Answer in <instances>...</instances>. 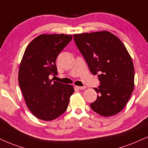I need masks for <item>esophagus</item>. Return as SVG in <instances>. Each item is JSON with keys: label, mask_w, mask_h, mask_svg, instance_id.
Wrapping results in <instances>:
<instances>
[{"label": "esophagus", "mask_w": 148, "mask_h": 148, "mask_svg": "<svg viewBox=\"0 0 148 148\" xmlns=\"http://www.w3.org/2000/svg\"><path fill=\"white\" fill-rule=\"evenodd\" d=\"M75 88L78 89V90H84V89H85L86 87V86H75Z\"/></svg>", "instance_id": "obj_1"}]
</instances>
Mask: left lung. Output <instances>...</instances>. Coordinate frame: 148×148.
I'll use <instances>...</instances> for the list:
<instances>
[{"label": "left lung", "instance_id": "1", "mask_svg": "<svg viewBox=\"0 0 148 148\" xmlns=\"http://www.w3.org/2000/svg\"><path fill=\"white\" fill-rule=\"evenodd\" d=\"M73 38L90 72L99 74L100 85L94 88L98 96L91 109L103 116L121 112L134 86V65L124 45L106 31L75 34Z\"/></svg>", "mask_w": 148, "mask_h": 148}]
</instances>
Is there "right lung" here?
<instances>
[{
    "label": "right lung",
    "mask_w": 148,
    "mask_h": 148,
    "mask_svg": "<svg viewBox=\"0 0 148 148\" xmlns=\"http://www.w3.org/2000/svg\"><path fill=\"white\" fill-rule=\"evenodd\" d=\"M71 35L42 34L25 49L18 72V82L26 104L39 119L51 121L66 110L73 86L49 79L57 75L56 60L72 40Z\"/></svg>",
    "instance_id": "right-lung-1"
}]
</instances>
